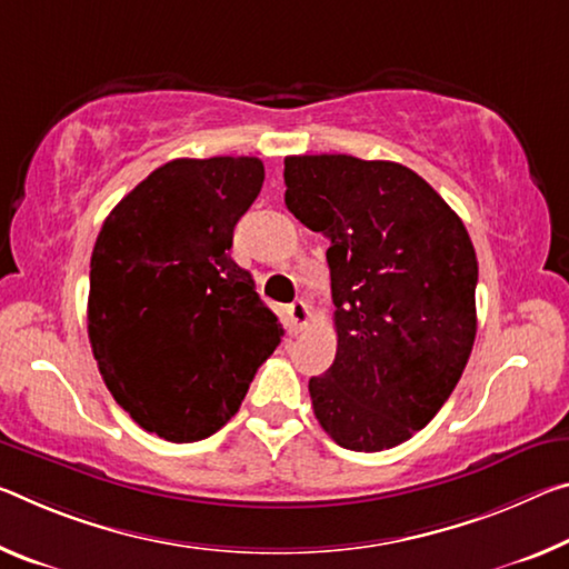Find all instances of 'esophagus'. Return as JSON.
I'll list each match as a JSON object with an SVG mask.
<instances>
[{
  "label": "esophagus",
  "mask_w": 569,
  "mask_h": 569,
  "mask_svg": "<svg viewBox=\"0 0 569 569\" xmlns=\"http://www.w3.org/2000/svg\"><path fill=\"white\" fill-rule=\"evenodd\" d=\"M286 319H288V329H291V333H301L306 327H309V321H311L309 303L293 301L286 309Z\"/></svg>",
  "instance_id": "34e87169"
}]
</instances>
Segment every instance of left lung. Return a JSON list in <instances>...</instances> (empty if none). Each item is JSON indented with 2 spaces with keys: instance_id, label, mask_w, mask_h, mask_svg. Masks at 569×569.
<instances>
[{
  "instance_id": "1",
  "label": "left lung",
  "mask_w": 569,
  "mask_h": 569,
  "mask_svg": "<svg viewBox=\"0 0 569 569\" xmlns=\"http://www.w3.org/2000/svg\"><path fill=\"white\" fill-rule=\"evenodd\" d=\"M286 207L329 238L337 357L309 392L341 448L400 446L461 380L476 339L473 242L443 197L395 161L286 157Z\"/></svg>"
}]
</instances>
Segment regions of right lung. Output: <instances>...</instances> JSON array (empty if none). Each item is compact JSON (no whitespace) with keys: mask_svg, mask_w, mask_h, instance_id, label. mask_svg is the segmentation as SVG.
<instances>
[{"mask_svg":"<svg viewBox=\"0 0 569 569\" xmlns=\"http://www.w3.org/2000/svg\"><path fill=\"white\" fill-rule=\"evenodd\" d=\"M263 179L256 157L167 161L98 232L90 349L113 400L171 443L218 432L281 345L276 313L230 258Z\"/></svg>","mask_w":569,"mask_h":569,"instance_id":"obj_1","label":"right lung"}]
</instances>
